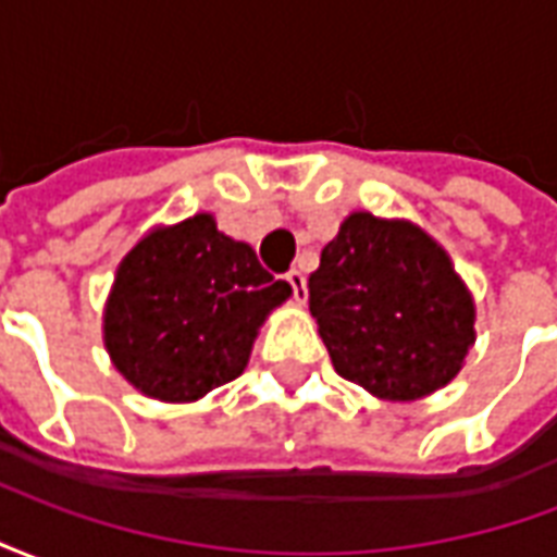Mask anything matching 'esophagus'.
<instances>
[{
    "label": "esophagus",
    "instance_id": "34e87169",
    "mask_svg": "<svg viewBox=\"0 0 557 557\" xmlns=\"http://www.w3.org/2000/svg\"><path fill=\"white\" fill-rule=\"evenodd\" d=\"M286 283H289L292 292H295V301L298 304L307 301V280H304V274L298 271V268H292L289 274H286Z\"/></svg>",
    "mask_w": 557,
    "mask_h": 557
}]
</instances>
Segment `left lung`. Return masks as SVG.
<instances>
[{
	"mask_svg": "<svg viewBox=\"0 0 557 557\" xmlns=\"http://www.w3.org/2000/svg\"><path fill=\"white\" fill-rule=\"evenodd\" d=\"M307 286L334 370L379 399L435 394L478 337L474 298L450 256L409 220L349 214Z\"/></svg>",
	"mask_w": 557,
	"mask_h": 557,
	"instance_id": "1",
	"label": "left lung"
}]
</instances>
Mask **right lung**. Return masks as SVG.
Masks as SVG:
<instances>
[{
	"mask_svg": "<svg viewBox=\"0 0 557 557\" xmlns=\"http://www.w3.org/2000/svg\"><path fill=\"white\" fill-rule=\"evenodd\" d=\"M292 295L211 214L143 235L122 259L103 346L139 394L194 403L244 373L268 313Z\"/></svg>",
	"mask_w": 557,
	"mask_h": 557,
	"instance_id": "add662e5",
	"label": "right lung"
}]
</instances>
